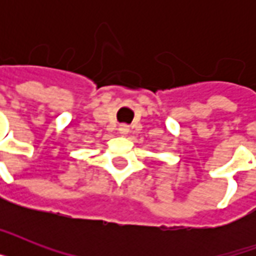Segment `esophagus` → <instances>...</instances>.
I'll return each mask as SVG.
<instances>
[{
  "instance_id": "34e87169",
  "label": "esophagus",
  "mask_w": 256,
  "mask_h": 256,
  "mask_svg": "<svg viewBox=\"0 0 256 256\" xmlns=\"http://www.w3.org/2000/svg\"><path fill=\"white\" fill-rule=\"evenodd\" d=\"M118 130H120V136H126V134L128 132V130H130V128H128V124H120Z\"/></svg>"
}]
</instances>
